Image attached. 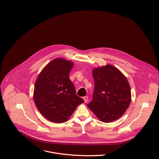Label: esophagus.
I'll list each match as a JSON object with an SVG mask.
<instances>
[{
  "mask_svg": "<svg viewBox=\"0 0 159 159\" xmlns=\"http://www.w3.org/2000/svg\"><path fill=\"white\" fill-rule=\"evenodd\" d=\"M83 99H84L85 103H86V102H88V96H85V97H83Z\"/></svg>",
  "mask_w": 159,
  "mask_h": 159,
  "instance_id": "1",
  "label": "esophagus"
}]
</instances>
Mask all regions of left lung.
Segmentation results:
<instances>
[{
    "instance_id": "8db88e82",
    "label": "left lung",
    "mask_w": 159,
    "mask_h": 159,
    "mask_svg": "<svg viewBox=\"0 0 159 159\" xmlns=\"http://www.w3.org/2000/svg\"><path fill=\"white\" fill-rule=\"evenodd\" d=\"M94 90L88 107L103 122L120 117L131 102V91L125 76L111 65L93 69Z\"/></svg>"
}]
</instances>
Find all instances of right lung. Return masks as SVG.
Wrapping results in <instances>:
<instances>
[{
  "mask_svg": "<svg viewBox=\"0 0 159 159\" xmlns=\"http://www.w3.org/2000/svg\"><path fill=\"white\" fill-rule=\"evenodd\" d=\"M73 66V62L64 59H54L46 66L36 80L35 104L40 113L51 122H66L76 107L84 102L76 95L69 78Z\"/></svg>",
  "mask_w": 159,
  "mask_h": 159,
  "instance_id": "right-lung-1",
  "label": "right lung"
}]
</instances>
